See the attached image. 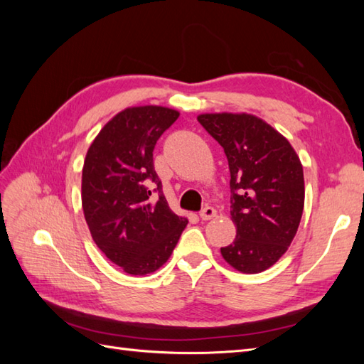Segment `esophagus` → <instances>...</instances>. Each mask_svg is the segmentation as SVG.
<instances>
[{
	"instance_id": "esophagus-1",
	"label": "esophagus",
	"mask_w": 364,
	"mask_h": 364,
	"mask_svg": "<svg viewBox=\"0 0 364 364\" xmlns=\"http://www.w3.org/2000/svg\"><path fill=\"white\" fill-rule=\"evenodd\" d=\"M215 215H218V213H215L213 206H205L203 210L200 211V219L202 220H211L215 218Z\"/></svg>"
}]
</instances>
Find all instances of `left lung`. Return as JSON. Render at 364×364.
I'll return each mask as SVG.
<instances>
[{"instance_id":"1","label":"left lung","mask_w":364,"mask_h":364,"mask_svg":"<svg viewBox=\"0 0 364 364\" xmlns=\"http://www.w3.org/2000/svg\"><path fill=\"white\" fill-rule=\"evenodd\" d=\"M227 154L235 241L220 253L242 274L274 266L297 233L305 205L304 168L288 139L252 114H200Z\"/></svg>"}]
</instances>
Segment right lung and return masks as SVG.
Masks as SVG:
<instances>
[{"label": "right lung", "instance_id": "right-lung-1", "mask_svg": "<svg viewBox=\"0 0 364 364\" xmlns=\"http://www.w3.org/2000/svg\"><path fill=\"white\" fill-rule=\"evenodd\" d=\"M178 117L164 106L127 107L102 128L84 159L81 202L92 239L129 275L158 270L188 225L168 208L153 166L156 141Z\"/></svg>", "mask_w": 364, "mask_h": 364}]
</instances>
